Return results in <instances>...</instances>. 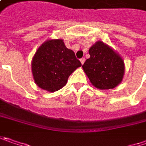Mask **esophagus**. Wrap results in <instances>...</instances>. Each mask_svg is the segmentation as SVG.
I'll list each match as a JSON object with an SVG mask.
<instances>
[{
	"label": "esophagus",
	"instance_id": "esophagus-1",
	"mask_svg": "<svg viewBox=\"0 0 146 146\" xmlns=\"http://www.w3.org/2000/svg\"><path fill=\"white\" fill-rule=\"evenodd\" d=\"M80 62H81L82 64H84V62H85V58H81V59H80Z\"/></svg>",
	"mask_w": 146,
	"mask_h": 146
}]
</instances>
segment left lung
<instances>
[{"mask_svg": "<svg viewBox=\"0 0 146 146\" xmlns=\"http://www.w3.org/2000/svg\"><path fill=\"white\" fill-rule=\"evenodd\" d=\"M89 54L82 68L94 87L101 90L112 89L121 82L124 61L111 48L98 41L89 48Z\"/></svg>", "mask_w": 146, "mask_h": 146, "instance_id": "obj_1", "label": "left lung"}]
</instances>
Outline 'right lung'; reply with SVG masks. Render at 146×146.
Returning a JSON list of instances; mask_svg holds the SVG:
<instances>
[{
  "mask_svg": "<svg viewBox=\"0 0 146 146\" xmlns=\"http://www.w3.org/2000/svg\"><path fill=\"white\" fill-rule=\"evenodd\" d=\"M82 64L63 39H48L37 49L31 68L35 82L50 92L64 88L70 74Z\"/></svg>",
  "mask_w": 146,
  "mask_h": 146,
  "instance_id": "1",
  "label": "right lung"
}]
</instances>
